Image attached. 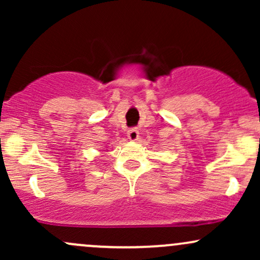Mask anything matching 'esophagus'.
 <instances>
[{
	"instance_id": "obj_1",
	"label": "esophagus",
	"mask_w": 260,
	"mask_h": 260,
	"mask_svg": "<svg viewBox=\"0 0 260 260\" xmlns=\"http://www.w3.org/2000/svg\"><path fill=\"white\" fill-rule=\"evenodd\" d=\"M127 137H128V139L133 140V142H134V140L138 139V137H139V131L137 129V128H131V129H128Z\"/></svg>"
}]
</instances>
